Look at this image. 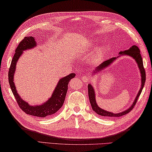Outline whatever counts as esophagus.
<instances>
[{
    "mask_svg": "<svg viewBox=\"0 0 152 152\" xmlns=\"http://www.w3.org/2000/svg\"><path fill=\"white\" fill-rule=\"evenodd\" d=\"M82 80H83L85 82H88V80H89V78H88L86 76H82Z\"/></svg>",
    "mask_w": 152,
    "mask_h": 152,
    "instance_id": "esophagus-1",
    "label": "esophagus"
}]
</instances>
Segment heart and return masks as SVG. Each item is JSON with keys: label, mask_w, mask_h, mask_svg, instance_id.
Wrapping results in <instances>:
<instances>
[{"label": "heart", "mask_w": 152, "mask_h": 152, "mask_svg": "<svg viewBox=\"0 0 152 152\" xmlns=\"http://www.w3.org/2000/svg\"><path fill=\"white\" fill-rule=\"evenodd\" d=\"M102 54V50H99L97 54V56L100 57Z\"/></svg>", "instance_id": "heart-1"}]
</instances>
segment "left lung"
I'll use <instances>...</instances> for the list:
<instances>
[{
	"mask_svg": "<svg viewBox=\"0 0 152 152\" xmlns=\"http://www.w3.org/2000/svg\"><path fill=\"white\" fill-rule=\"evenodd\" d=\"M120 56H118V57H114L112 58H110L107 60H105L104 62L98 66L96 67V70L93 72L94 74H96L99 72H101L102 70H103L104 69L107 68L108 66H110L112 63L115 60H116L117 58H118L120 56H124V55H128V56H129L133 58L135 60V61L136 62L137 66H138L140 70V74H141V82H142V84H141V88L138 92V94H137L136 98H135V100L131 105V106L129 107L128 109H127L126 110H124V112H120V113H112L110 112H107L106 110H104L103 109L100 108V107L98 106L97 103H96V95H95V92H94V88H93L92 85L91 84H89L88 85V96H89V100L90 102V104L92 106V110L94 111L96 114H98V115H102V116H105V117H120L124 115H126V114H128L131 110L134 108V107L136 106V104L137 101V99H138L140 95L141 94V92L142 91V89L143 88V86L145 84V69L143 68V60H142V58L141 54H140V50L139 48L137 47V46L134 45L132 46V47L129 48V49L125 51H121L119 52Z\"/></svg>",
	"mask_w": 152,
	"mask_h": 152,
	"instance_id": "8db88e82",
	"label": "left lung"
}]
</instances>
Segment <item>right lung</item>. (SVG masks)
<instances>
[{
    "instance_id": "add662e5",
    "label": "right lung",
    "mask_w": 152,
    "mask_h": 152,
    "mask_svg": "<svg viewBox=\"0 0 152 152\" xmlns=\"http://www.w3.org/2000/svg\"><path fill=\"white\" fill-rule=\"evenodd\" d=\"M36 46H37V41L32 37H24V39L19 43L17 48H16L15 54L14 55L10 64L9 72V81L11 90L20 109L27 114L40 118H45L55 114L58 111L60 108H61L64 102L69 81L72 78H74L76 74L71 73L69 75L60 79L52 93V96L45 103L38 105V106H30L26 101L23 100L17 93L15 82H14V75H15L16 63L21 54H23V51L34 48Z\"/></svg>"
}]
</instances>
